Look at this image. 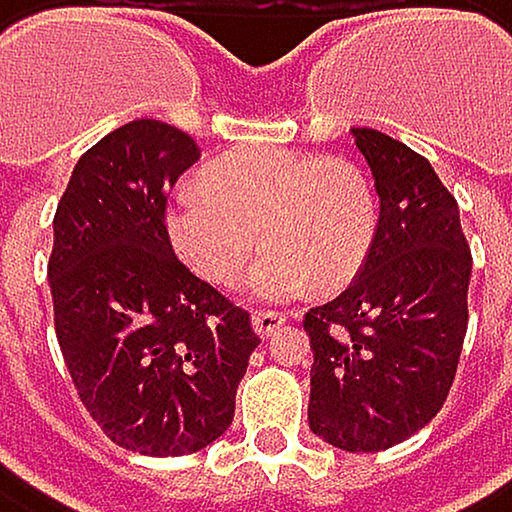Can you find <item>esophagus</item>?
Segmentation results:
<instances>
[{"instance_id": "esophagus-1", "label": "esophagus", "mask_w": 512, "mask_h": 512, "mask_svg": "<svg viewBox=\"0 0 512 512\" xmlns=\"http://www.w3.org/2000/svg\"><path fill=\"white\" fill-rule=\"evenodd\" d=\"M284 323H287V317H284V314H277V311H256V314H253V329L259 332L262 339H268L271 332H277Z\"/></svg>"}]
</instances>
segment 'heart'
Listing matches in <instances>:
<instances>
[{"mask_svg": "<svg viewBox=\"0 0 512 512\" xmlns=\"http://www.w3.org/2000/svg\"><path fill=\"white\" fill-rule=\"evenodd\" d=\"M204 189H180L167 207L170 241L210 284L232 287L262 244L247 290L290 302L342 287L360 271L375 238V198L357 164L293 149H238L204 167Z\"/></svg>", "mask_w": 512, "mask_h": 512, "instance_id": "b5f03b06", "label": "heart"}]
</instances>
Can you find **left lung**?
<instances>
[{"label":"left lung","mask_w":512,"mask_h":512,"mask_svg":"<svg viewBox=\"0 0 512 512\" xmlns=\"http://www.w3.org/2000/svg\"><path fill=\"white\" fill-rule=\"evenodd\" d=\"M375 176L378 225L360 274L305 314L308 424L345 452H381L421 430L449 397L467 336L470 247L458 201L430 161L354 127Z\"/></svg>","instance_id":"obj_1"}]
</instances>
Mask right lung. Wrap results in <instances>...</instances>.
<instances>
[{
    "mask_svg": "<svg viewBox=\"0 0 512 512\" xmlns=\"http://www.w3.org/2000/svg\"><path fill=\"white\" fill-rule=\"evenodd\" d=\"M201 158L180 127L137 118L75 164L54 213L48 284L63 363L106 437L192 455L232 427L259 345L250 314L173 253L167 198Z\"/></svg>",
    "mask_w": 512,
    "mask_h": 512,
    "instance_id": "1",
    "label": "right lung"
}]
</instances>
